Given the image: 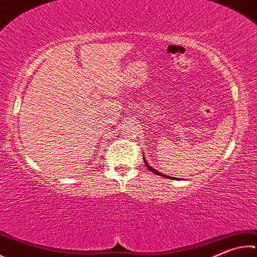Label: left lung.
Instances as JSON below:
<instances>
[{
	"label": "left lung",
	"instance_id": "1",
	"mask_svg": "<svg viewBox=\"0 0 257 257\" xmlns=\"http://www.w3.org/2000/svg\"><path fill=\"white\" fill-rule=\"evenodd\" d=\"M143 156H144V155H143ZM144 163H145V165H146L147 169H148L149 171H151V172H153V173H155L156 175H160V176H163V177H166V179H170V180H179V179H176V177H171V176H167V175H165V174L161 173V172H158L157 170L153 169V167L148 164L147 161H146V158H145V157H144Z\"/></svg>",
	"mask_w": 257,
	"mask_h": 257
}]
</instances>
